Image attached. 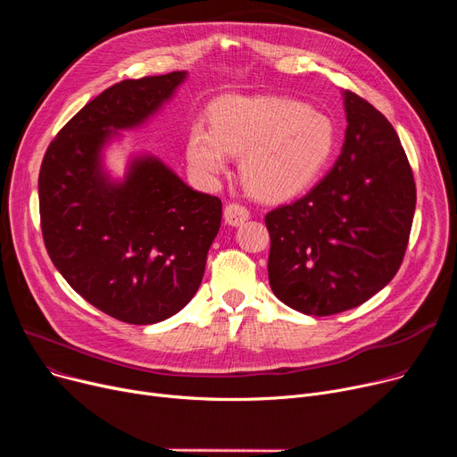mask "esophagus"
Returning a JSON list of instances; mask_svg holds the SVG:
<instances>
[{"label":"esophagus","instance_id":"obj_1","mask_svg":"<svg viewBox=\"0 0 457 457\" xmlns=\"http://www.w3.org/2000/svg\"><path fill=\"white\" fill-rule=\"evenodd\" d=\"M250 219V211L238 204H229L224 209V220L228 226H241Z\"/></svg>","mask_w":457,"mask_h":457}]
</instances>
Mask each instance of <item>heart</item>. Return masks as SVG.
I'll return each instance as SVG.
<instances>
[{
    "instance_id": "b5f03b06",
    "label": "heart",
    "mask_w": 457,
    "mask_h": 457,
    "mask_svg": "<svg viewBox=\"0 0 457 457\" xmlns=\"http://www.w3.org/2000/svg\"><path fill=\"white\" fill-rule=\"evenodd\" d=\"M211 128L187 133V161L198 178L212 181L241 159L246 188L259 200L287 202L322 174L335 148L331 118L281 96H226L211 107Z\"/></svg>"
}]
</instances>
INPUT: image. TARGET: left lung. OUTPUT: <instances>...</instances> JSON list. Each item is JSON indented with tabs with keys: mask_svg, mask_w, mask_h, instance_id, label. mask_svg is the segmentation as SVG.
I'll use <instances>...</instances> for the list:
<instances>
[{
	"mask_svg": "<svg viewBox=\"0 0 457 457\" xmlns=\"http://www.w3.org/2000/svg\"><path fill=\"white\" fill-rule=\"evenodd\" d=\"M341 155L307 195L265 216L272 293L300 313L328 317L361 305L398 272L417 190L389 120L345 90Z\"/></svg>",
	"mask_w": 457,
	"mask_h": 457,
	"instance_id": "obj_1",
	"label": "left lung"
}]
</instances>
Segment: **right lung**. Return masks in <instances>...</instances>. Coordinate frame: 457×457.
<instances>
[{"mask_svg": "<svg viewBox=\"0 0 457 457\" xmlns=\"http://www.w3.org/2000/svg\"><path fill=\"white\" fill-rule=\"evenodd\" d=\"M187 71L126 79L88 102L47 148L38 176L46 250L88 303L128 324L170 319L196 295L222 202L152 154L112 178L105 150L174 98Z\"/></svg>", "mask_w": 457, "mask_h": 457, "instance_id": "obj_1", "label": "right lung"}]
</instances>
